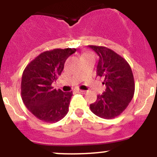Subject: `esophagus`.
<instances>
[{
  "label": "esophagus",
  "mask_w": 157,
  "mask_h": 157,
  "mask_svg": "<svg viewBox=\"0 0 157 157\" xmlns=\"http://www.w3.org/2000/svg\"><path fill=\"white\" fill-rule=\"evenodd\" d=\"M77 92V93H86V91H85V90H78Z\"/></svg>",
  "instance_id": "esophagus-1"
}]
</instances>
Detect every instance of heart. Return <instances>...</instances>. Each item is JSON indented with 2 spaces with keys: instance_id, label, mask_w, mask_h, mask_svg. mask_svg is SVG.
Masks as SVG:
<instances>
[{
  "instance_id": "b5f03b06",
  "label": "heart",
  "mask_w": 157,
  "mask_h": 157,
  "mask_svg": "<svg viewBox=\"0 0 157 157\" xmlns=\"http://www.w3.org/2000/svg\"><path fill=\"white\" fill-rule=\"evenodd\" d=\"M91 55V54L88 53V52H84V53H83V55H82V56H83V55Z\"/></svg>"
}]
</instances>
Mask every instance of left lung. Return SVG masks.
<instances>
[{
	"mask_svg": "<svg viewBox=\"0 0 157 157\" xmlns=\"http://www.w3.org/2000/svg\"><path fill=\"white\" fill-rule=\"evenodd\" d=\"M99 56L96 75L104 78V93L98 95L90 110L97 116L112 119L121 115L129 105L134 94L135 84L129 64L112 49L88 45Z\"/></svg>",
	"mask_w": 157,
	"mask_h": 157,
	"instance_id": "obj_1",
	"label": "left lung"
}]
</instances>
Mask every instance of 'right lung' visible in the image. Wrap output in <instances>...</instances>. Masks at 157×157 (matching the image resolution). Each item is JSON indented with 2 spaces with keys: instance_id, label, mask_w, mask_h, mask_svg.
I'll use <instances>...</instances> for the list:
<instances>
[{
  "instance_id": "1",
  "label": "right lung",
  "mask_w": 157,
  "mask_h": 157,
  "mask_svg": "<svg viewBox=\"0 0 157 157\" xmlns=\"http://www.w3.org/2000/svg\"><path fill=\"white\" fill-rule=\"evenodd\" d=\"M76 48H55L38 55L23 71L21 81L23 102L30 112L44 122L62 119L69 111L72 92L56 90L52 83L64 70L66 60Z\"/></svg>"
}]
</instances>
